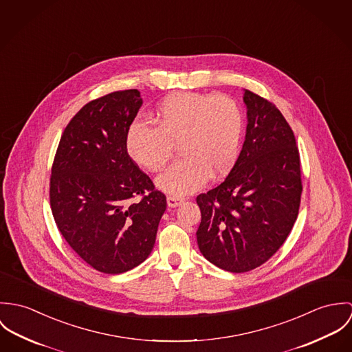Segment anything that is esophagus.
<instances>
[{"instance_id":"34e87169","label":"esophagus","mask_w":352,"mask_h":352,"mask_svg":"<svg viewBox=\"0 0 352 352\" xmlns=\"http://www.w3.org/2000/svg\"><path fill=\"white\" fill-rule=\"evenodd\" d=\"M182 202H184V198H179V197H175V195H167V205L170 208L179 206Z\"/></svg>"}]
</instances>
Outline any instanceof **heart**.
Segmentation results:
<instances>
[{
    "instance_id": "obj_1",
    "label": "heart",
    "mask_w": 352,
    "mask_h": 352,
    "mask_svg": "<svg viewBox=\"0 0 352 352\" xmlns=\"http://www.w3.org/2000/svg\"><path fill=\"white\" fill-rule=\"evenodd\" d=\"M153 126L135 121L126 135V150L139 166L159 171L178 144L181 157L157 178V186L186 195L205 185L209 175L224 177L239 157L244 118L236 101L224 94L177 91L164 97Z\"/></svg>"
}]
</instances>
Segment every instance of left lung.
I'll return each mask as SVG.
<instances>
[{
  "label": "left lung",
  "instance_id": "8db88e82",
  "mask_svg": "<svg viewBox=\"0 0 352 352\" xmlns=\"http://www.w3.org/2000/svg\"><path fill=\"white\" fill-rule=\"evenodd\" d=\"M245 140L231 173L197 197V243L214 266L245 273L267 262L298 216L302 182L294 133L273 102L244 90Z\"/></svg>",
  "mask_w": 352,
  "mask_h": 352
}]
</instances>
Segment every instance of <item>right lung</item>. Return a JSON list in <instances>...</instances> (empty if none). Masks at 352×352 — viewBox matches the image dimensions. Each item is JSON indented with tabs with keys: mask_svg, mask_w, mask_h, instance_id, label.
<instances>
[{
	"mask_svg": "<svg viewBox=\"0 0 352 352\" xmlns=\"http://www.w3.org/2000/svg\"><path fill=\"white\" fill-rule=\"evenodd\" d=\"M142 104L136 89L87 102L65 128L51 168L56 227L101 273H125L148 258L167 205L126 151V135ZM138 195L141 199L133 201Z\"/></svg>",
	"mask_w": 352,
	"mask_h": 352,
	"instance_id": "1",
	"label": "right lung"
}]
</instances>
